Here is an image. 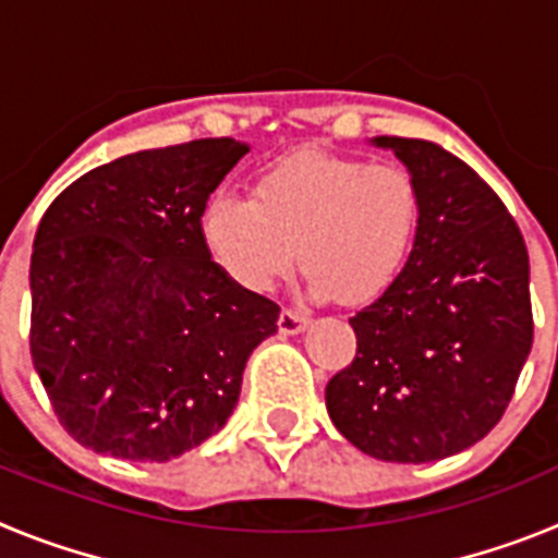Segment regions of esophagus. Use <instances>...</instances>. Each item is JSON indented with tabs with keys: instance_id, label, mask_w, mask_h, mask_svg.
Masks as SVG:
<instances>
[{
	"instance_id": "1",
	"label": "esophagus",
	"mask_w": 558,
	"mask_h": 558,
	"mask_svg": "<svg viewBox=\"0 0 558 558\" xmlns=\"http://www.w3.org/2000/svg\"><path fill=\"white\" fill-rule=\"evenodd\" d=\"M307 324H310L307 315L295 313V310H282V313H279V332L282 335L304 332V329H307Z\"/></svg>"
}]
</instances>
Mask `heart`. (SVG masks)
I'll use <instances>...</instances> for the list:
<instances>
[{
  "label": "heart",
  "instance_id": "heart-1",
  "mask_svg": "<svg viewBox=\"0 0 558 558\" xmlns=\"http://www.w3.org/2000/svg\"><path fill=\"white\" fill-rule=\"evenodd\" d=\"M418 226V190L397 165L304 150L259 175L254 198L218 192L201 231L236 284L263 293L299 254L313 299L368 302L393 282Z\"/></svg>",
  "mask_w": 558,
  "mask_h": 558
}]
</instances>
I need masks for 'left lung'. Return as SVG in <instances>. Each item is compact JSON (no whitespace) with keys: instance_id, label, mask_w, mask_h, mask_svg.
<instances>
[{"instance_id":"8db88e82","label":"left lung","mask_w":558,"mask_h":558,"mask_svg":"<svg viewBox=\"0 0 558 558\" xmlns=\"http://www.w3.org/2000/svg\"><path fill=\"white\" fill-rule=\"evenodd\" d=\"M411 172L418 226L405 268L349 318L352 366L327 383L332 425L379 461L477 445L509 408L531 343L529 248L486 181L436 142L374 136Z\"/></svg>"}]
</instances>
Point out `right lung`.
Instances as JSON below:
<instances>
[{"label":"right lung","instance_id":"obj_1","mask_svg":"<svg viewBox=\"0 0 558 558\" xmlns=\"http://www.w3.org/2000/svg\"><path fill=\"white\" fill-rule=\"evenodd\" d=\"M251 147L195 140L95 167L52 201L29 256V354L88 450L170 461L229 422L279 307L211 263L206 201Z\"/></svg>","mask_w":558,"mask_h":558}]
</instances>
